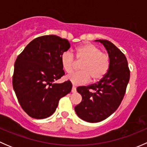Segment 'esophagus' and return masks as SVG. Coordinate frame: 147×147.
<instances>
[{"label": "esophagus", "mask_w": 147, "mask_h": 147, "mask_svg": "<svg viewBox=\"0 0 147 147\" xmlns=\"http://www.w3.org/2000/svg\"><path fill=\"white\" fill-rule=\"evenodd\" d=\"M72 92H76V87H75V86H72Z\"/></svg>", "instance_id": "34e87169"}]
</instances>
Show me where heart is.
I'll return each mask as SVG.
<instances>
[{
	"instance_id": "heart-1",
	"label": "heart",
	"mask_w": 147,
	"mask_h": 147,
	"mask_svg": "<svg viewBox=\"0 0 147 147\" xmlns=\"http://www.w3.org/2000/svg\"><path fill=\"white\" fill-rule=\"evenodd\" d=\"M75 57L78 62H82L80 67L82 71L67 76V79L75 85L85 84L90 79L92 82H97L107 72L109 67V57L94 45L84 44L77 47ZM60 62L67 73H71L75 69L76 60L70 52L63 53Z\"/></svg>"
}]
</instances>
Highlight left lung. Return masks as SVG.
Masks as SVG:
<instances>
[{
	"label": "left lung",
	"mask_w": 147,
	"mask_h": 147,
	"mask_svg": "<svg viewBox=\"0 0 147 147\" xmlns=\"http://www.w3.org/2000/svg\"><path fill=\"white\" fill-rule=\"evenodd\" d=\"M105 46L109 55L106 75L95 84L77 88L82 102L75 107L80 119L95 123L109 117L119 107L129 81L130 72L125 55L110 41L96 40Z\"/></svg>",
	"instance_id": "8db88e82"
}]
</instances>
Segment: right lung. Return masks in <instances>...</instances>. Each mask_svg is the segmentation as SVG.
<instances>
[{
  "mask_svg": "<svg viewBox=\"0 0 147 147\" xmlns=\"http://www.w3.org/2000/svg\"><path fill=\"white\" fill-rule=\"evenodd\" d=\"M70 47L57 35L39 37L18 56L13 76V90L23 110L35 119H45L56 110L60 98L69 93L72 83H54L65 72L60 62Z\"/></svg>",
  "mask_w": 147,
  "mask_h": 147,
  "instance_id": "add662e5",
  "label": "right lung"
}]
</instances>
